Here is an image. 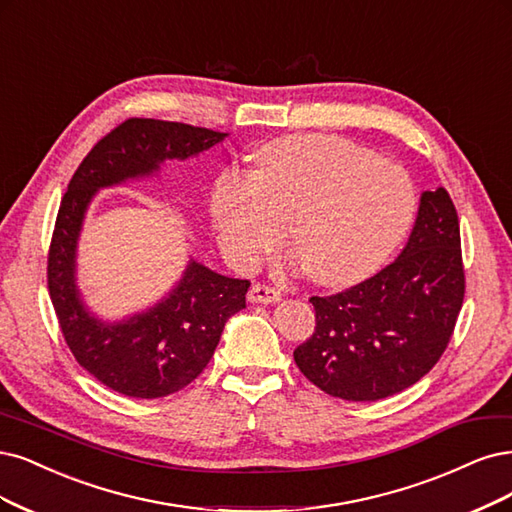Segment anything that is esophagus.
<instances>
[{
  "label": "esophagus",
  "instance_id": "34e87169",
  "mask_svg": "<svg viewBox=\"0 0 512 512\" xmlns=\"http://www.w3.org/2000/svg\"><path fill=\"white\" fill-rule=\"evenodd\" d=\"M281 298V292L271 288V286H264V284H254L248 292V301L250 303H262V305H269V303H277Z\"/></svg>",
  "mask_w": 512,
  "mask_h": 512
}]
</instances>
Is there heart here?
<instances>
[{"label":"heart","instance_id":"1","mask_svg":"<svg viewBox=\"0 0 512 512\" xmlns=\"http://www.w3.org/2000/svg\"><path fill=\"white\" fill-rule=\"evenodd\" d=\"M254 161L256 171H224L209 199L218 241L239 267L277 250L290 226L309 275L349 286L379 269L413 222L409 173L349 139L275 137Z\"/></svg>","mask_w":512,"mask_h":512}]
</instances>
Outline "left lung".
I'll return each instance as SVG.
<instances>
[{
  "instance_id": "obj_1",
  "label": "left lung",
  "mask_w": 512,
  "mask_h": 512,
  "mask_svg": "<svg viewBox=\"0 0 512 512\" xmlns=\"http://www.w3.org/2000/svg\"><path fill=\"white\" fill-rule=\"evenodd\" d=\"M309 303L315 330L294 349V362L322 392L373 402L430 373L464 303L460 222L449 192H421L411 237L392 264Z\"/></svg>"
}]
</instances>
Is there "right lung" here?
Here are the masks:
<instances>
[{
	"label": "right lung",
	"instance_id": "1",
	"mask_svg": "<svg viewBox=\"0 0 512 512\" xmlns=\"http://www.w3.org/2000/svg\"><path fill=\"white\" fill-rule=\"evenodd\" d=\"M226 135L184 122L129 118L99 139L67 186L48 252L50 301L78 364L118 394L163 398L195 381L214 356L228 317L245 307L250 281L190 260L182 279L154 307L103 322L88 311L76 284L86 209L97 190L150 178L165 161H186Z\"/></svg>",
	"mask_w": 512,
	"mask_h": 512
}]
</instances>
